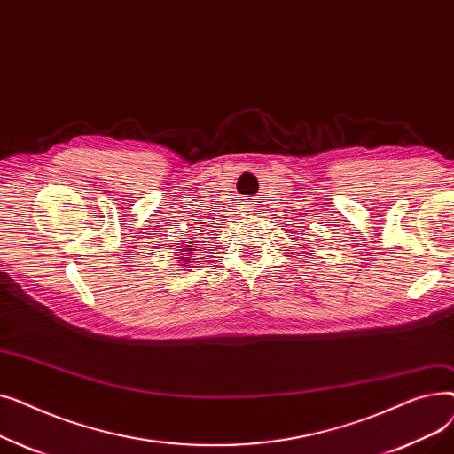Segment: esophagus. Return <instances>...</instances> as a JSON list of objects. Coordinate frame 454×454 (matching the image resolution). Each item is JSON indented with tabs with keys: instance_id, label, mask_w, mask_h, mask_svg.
<instances>
[{
	"instance_id": "34e87169",
	"label": "esophagus",
	"mask_w": 454,
	"mask_h": 454,
	"mask_svg": "<svg viewBox=\"0 0 454 454\" xmlns=\"http://www.w3.org/2000/svg\"><path fill=\"white\" fill-rule=\"evenodd\" d=\"M254 209V202H245V206H243V211H247V213H250Z\"/></svg>"
}]
</instances>
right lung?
I'll list each match as a JSON object with an SVG mask.
<instances>
[{"label":"right lung","mask_w":454,"mask_h":454,"mask_svg":"<svg viewBox=\"0 0 454 454\" xmlns=\"http://www.w3.org/2000/svg\"><path fill=\"white\" fill-rule=\"evenodd\" d=\"M182 247H178L180 248V252H176L178 254V257H176V261L178 263H182L184 267H189L187 263H189V259H191V255H193V252H195V248H193V241H189L187 245L185 243H180Z\"/></svg>","instance_id":"right-lung-1"}]
</instances>
